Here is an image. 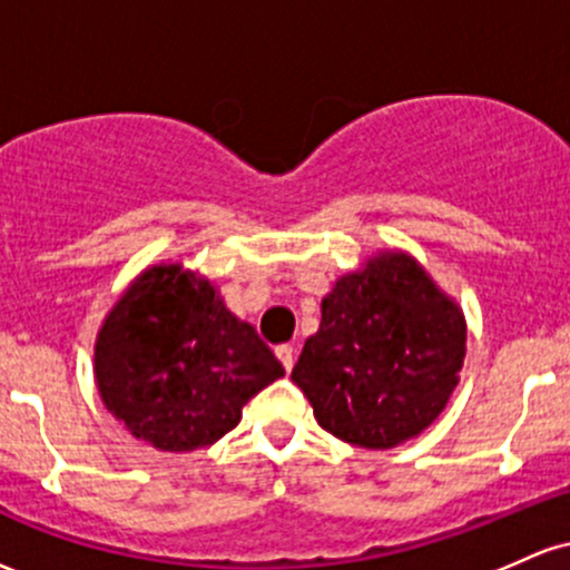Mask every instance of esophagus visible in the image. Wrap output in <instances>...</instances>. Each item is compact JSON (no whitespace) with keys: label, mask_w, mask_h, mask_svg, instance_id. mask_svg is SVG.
Returning a JSON list of instances; mask_svg holds the SVG:
<instances>
[{"label":"esophagus","mask_w":570,"mask_h":570,"mask_svg":"<svg viewBox=\"0 0 570 570\" xmlns=\"http://www.w3.org/2000/svg\"><path fill=\"white\" fill-rule=\"evenodd\" d=\"M275 356H278V360H281V365L286 367V373H289L292 367H295V348H292L289 343H284V346H278V348H275Z\"/></svg>","instance_id":"obj_1"}]
</instances>
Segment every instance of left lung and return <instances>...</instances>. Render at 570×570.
Returning <instances> with one entry per match:
<instances>
[{
	"label": "left lung",
	"mask_w": 570,
	"mask_h": 570,
	"mask_svg": "<svg viewBox=\"0 0 570 570\" xmlns=\"http://www.w3.org/2000/svg\"><path fill=\"white\" fill-rule=\"evenodd\" d=\"M460 303L409 252L381 248L335 281L292 381L316 422L352 446L395 449L430 428L460 384Z\"/></svg>",
	"instance_id": "1"
}]
</instances>
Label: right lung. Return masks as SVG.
Wrapping results in <instances>:
<instances>
[{
    "label": "right lung",
    "mask_w": 570,
    "mask_h": 570,
    "mask_svg": "<svg viewBox=\"0 0 570 570\" xmlns=\"http://www.w3.org/2000/svg\"><path fill=\"white\" fill-rule=\"evenodd\" d=\"M284 376L256 330L205 275L180 262L146 267L94 341L99 397L159 452H194L237 428L243 405Z\"/></svg>",
    "instance_id": "add662e5"
}]
</instances>
